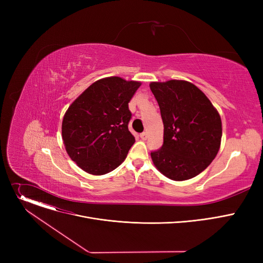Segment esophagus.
<instances>
[{
	"mask_svg": "<svg viewBox=\"0 0 263 263\" xmlns=\"http://www.w3.org/2000/svg\"><path fill=\"white\" fill-rule=\"evenodd\" d=\"M141 139L143 140V141H146L147 139H148V133L147 132H143V133H141Z\"/></svg>",
	"mask_w": 263,
	"mask_h": 263,
	"instance_id": "34e87169",
	"label": "esophagus"
}]
</instances>
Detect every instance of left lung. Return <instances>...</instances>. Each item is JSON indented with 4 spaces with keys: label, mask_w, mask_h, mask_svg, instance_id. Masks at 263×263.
I'll return each instance as SVG.
<instances>
[{
    "label": "left lung",
    "mask_w": 263,
    "mask_h": 263,
    "mask_svg": "<svg viewBox=\"0 0 263 263\" xmlns=\"http://www.w3.org/2000/svg\"><path fill=\"white\" fill-rule=\"evenodd\" d=\"M164 124L163 145L151 151L156 167L175 181L197 176L216 157L222 120L206 96L182 80L151 82Z\"/></svg>",
    "instance_id": "left-lung-1"
}]
</instances>
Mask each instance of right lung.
<instances>
[{"label":"right lung","mask_w":263,"mask_h":263,"mask_svg":"<svg viewBox=\"0 0 263 263\" xmlns=\"http://www.w3.org/2000/svg\"><path fill=\"white\" fill-rule=\"evenodd\" d=\"M141 82L109 77L96 81L68 107L62 136L68 156L91 175L114 171L135 142L128 129L129 102Z\"/></svg>","instance_id":"1"}]
</instances>
